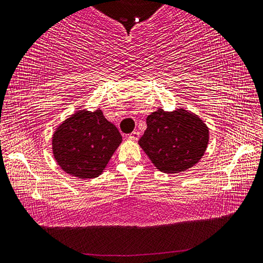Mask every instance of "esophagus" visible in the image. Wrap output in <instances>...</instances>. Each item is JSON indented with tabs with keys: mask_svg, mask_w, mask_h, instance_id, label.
Listing matches in <instances>:
<instances>
[{
	"mask_svg": "<svg viewBox=\"0 0 263 263\" xmlns=\"http://www.w3.org/2000/svg\"><path fill=\"white\" fill-rule=\"evenodd\" d=\"M127 138L130 139V140H138V139H139V132H138V131L132 132L131 135L127 136Z\"/></svg>",
	"mask_w": 263,
	"mask_h": 263,
	"instance_id": "obj_1",
	"label": "esophagus"
}]
</instances>
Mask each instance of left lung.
<instances>
[{
    "label": "left lung",
    "mask_w": 263,
    "mask_h": 263,
    "mask_svg": "<svg viewBox=\"0 0 263 263\" xmlns=\"http://www.w3.org/2000/svg\"><path fill=\"white\" fill-rule=\"evenodd\" d=\"M146 123L138 144L160 172H184L205 154L210 140L208 126L185 107L171 112L159 107L147 116Z\"/></svg>",
    "instance_id": "left-lung-1"
}]
</instances>
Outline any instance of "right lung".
<instances>
[{
    "label": "right lung",
    "mask_w": 263,
    "mask_h": 263,
    "mask_svg": "<svg viewBox=\"0 0 263 263\" xmlns=\"http://www.w3.org/2000/svg\"><path fill=\"white\" fill-rule=\"evenodd\" d=\"M122 143V135L101 109H78L55 128L52 154L70 176L92 179L101 176Z\"/></svg>",
    "instance_id": "1"
}]
</instances>
